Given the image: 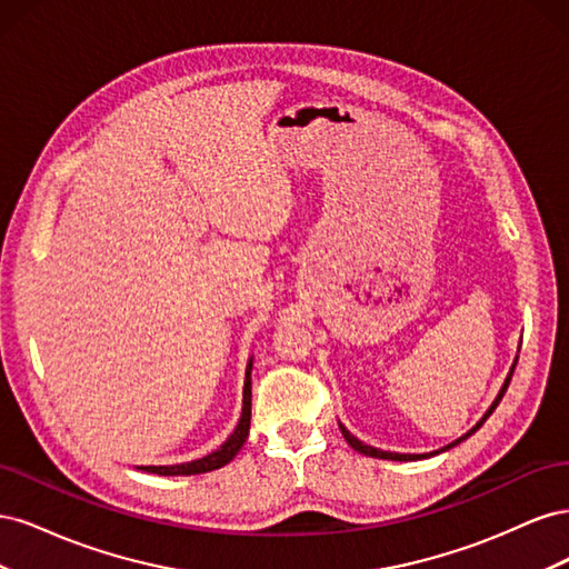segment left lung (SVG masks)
I'll return each instance as SVG.
<instances>
[{
  "label": "left lung",
  "mask_w": 569,
  "mask_h": 569,
  "mask_svg": "<svg viewBox=\"0 0 569 569\" xmlns=\"http://www.w3.org/2000/svg\"><path fill=\"white\" fill-rule=\"evenodd\" d=\"M515 366H518V358L512 360V366H510V372H508V377H506V382H503V387H501V391L496 393V399H493V403L487 408V412L485 416L479 418V422L472 427V429H468V432H465L462 437H458L456 441H451V443H446L443 449H439V451H432V453H393V451H382V449H375V446H368V443H363L360 441L358 437H353L347 427H343L341 422H339V429H341V435H343V439H347V443L351 446L353 451H358V453H363V456H370V458H382V460H401V462H408V460H422V458H429V456H439V453H443V451H449V449H453V446H458L460 441H465L468 437H472L477 429L487 422V418L491 416V412L496 410V406H498V401L503 399V393H506V389H508V385H510V377H512V372H515Z\"/></svg>",
  "instance_id": "8db88e82"
}]
</instances>
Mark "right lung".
Returning a JSON list of instances; mask_svg holds the SVG:
<instances>
[{
	"instance_id": "1",
	"label": "right lung",
	"mask_w": 569,
	"mask_h": 569,
	"mask_svg": "<svg viewBox=\"0 0 569 569\" xmlns=\"http://www.w3.org/2000/svg\"><path fill=\"white\" fill-rule=\"evenodd\" d=\"M251 368H253V358H249L247 363V375H244V393H242V418H239L234 432L222 441L220 449L211 451L209 456L180 462V465H142L140 470L153 472V475H163V477H184V475H201V472H211L228 465L239 449H242L247 437H249V425H251Z\"/></svg>"
}]
</instances>
